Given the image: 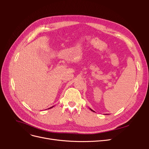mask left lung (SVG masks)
<instances>
[{
    "label": "left lung",
    "instance_id": "left-lung-1",
    "mask_svg": "<svg viewBox=\"0 0 149 149\" xmlns=\"http://www.w3.org/2000/svg\"><path fill=\"white\" fill-rule=\"evenodd\" d=\"M91 109V111H93V112H94V111H93V110H92V109Z\"/></svg>",
    "mask_w": 149,
    "mask_h": 149
}]
</instances>
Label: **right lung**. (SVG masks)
Returning a JSON list of instances; mask_svg holds the SVG:
<instances>
[{
	"label": "right lung",
	"mask_w": 149,
	"mask_h": 149,
	"mask_svg": "<svg viewBox=\"0 0 149 149\" xmlns=\"http://www.w3.org/2000/svg\"><path fill=\"white\" fill-rule=\"evenodd\" d=\"M53 106H52V107H49V108H50V109H51V108H52Z\"/></svg>",
	"instance_id": "add662e5"
}]
</instances>
